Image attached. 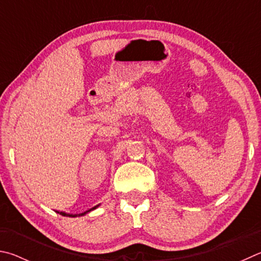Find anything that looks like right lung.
Returning <instances> with one entry per match:
<instances>
[{"label": "right lung", "mask_w": 261, "mask_h": 261, "mask_svg": "<svg viewBox=\"0 0 261 261\" xmlns=\"http://www.w3.org/2000/svg\"><path fill=\"white\" fill-rule=\"evenodd\" d=\"M96 207H98V205H97V206H95V207H93V208H90V210H88V211H86L85 213H81V214H79V217L80 216H85V214L86 213H88V212H90L91 211V210H95ZM59 214H62V216H64V217H77V216H73V214H68V213H65V212H58Z\"/></svg>", "instance_id": "add662e5"}]
</instances>
